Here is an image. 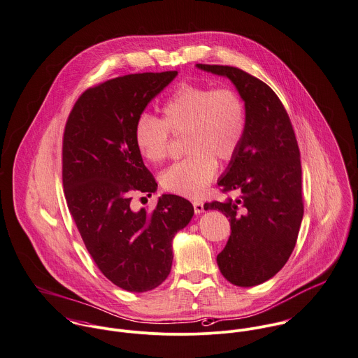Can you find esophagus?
<instances>
[{
  "label": "esophagus",
  "mask_w": 358,
  "mask_h": 358,
  "mask_svg": "<svg viewBox=\"0 0 358 358\" xmlns=\"http://www.w3.org/2000/svg\"><path fill=\"white\" fill-rule=\"evenodd\" d=\"M192 205H194V210H195L196 215H199V213L203 212V202H202V201H194Z\"/></svg>",
  "instance_id": "1"
}]
</instances>
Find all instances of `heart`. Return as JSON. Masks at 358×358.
I'll return each mask as SVG.
<instances>
[{"label": "heart", "instance_id": "obj_1", "mask_svg": "<svg viewBox=\"0 0 358 358\" xmlns=\"http://www.w3.org/2000/svg\"><path fill=\"white\" fill-rule=\"evenodd\" d=\"M163 120L143 113L135 122L138 152L150 163L166 159L170 132L185 136V159L160 174L162 187L173 194L196 198L213 180L217 162L229 163L240 152L247 134V107L231 86L210 87L180 83L162 107Z\"/></svg>", "mask_w": 358, "mask_h": 358}]
</instances>
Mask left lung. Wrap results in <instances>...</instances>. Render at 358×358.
I'll list each match as a JSON object with an SVG mask.
<instances>
[{
	"label": "left lung",
	"mask_w": 358,
	"mask_h": 358,
	"mask_svg": "<svg viewBox=\"0 0 358 358\" xmlns=\"http://www.w3.org/2000/svg\"><path fill=\"white\" fill-rule=\"evenodd\" d=\"M196 66L229 78L245 101L244 143L217 182L240 198L203 208L220 210L231 226L217 255L222 275L236 286L252 287L273 278L296 247L304 215L300 149L283 103L265 82L236 66Z\"/></svg>",
	"instance_id": "8db88e82"
}]
</instances>
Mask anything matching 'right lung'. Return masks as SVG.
<instances>
[{
  "instance_id": "obj_1",
  "label": "right lung",
  "mask_w": 358,
  "mask_h": 358,
  "mask_svg": "<svg viewBox=\"0 0 358 358\" xmlns=\"http://www.w3.org/2000/svg\"><path fill=\"white\" fill-rule=\"evenodd\" d=\"M177 71L118 76L85 90L65 124L62 185L86 250L115 286L143 293L160 286L173 264V238L194 216L171 194L153 212L131 209L134 192L150 196L157 182L135 145V122Z\"/></svg>"
}]
</instances>
